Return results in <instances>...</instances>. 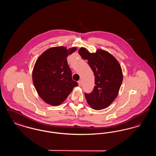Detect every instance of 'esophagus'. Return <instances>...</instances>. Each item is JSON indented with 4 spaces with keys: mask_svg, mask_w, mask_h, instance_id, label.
Instances as JSON below:
<instances>
[{
    "mask_svg": "<svg viewBox=\"0 0 156 156\" xmlns=\"http://www.w3.org/2000/svg\"><path fill=\"white\" fill-rule=\"evenodd\" d=\"M78 85H79V86H81L82 84L81 80H80V81H78Z\"/></svg>",
    "mask_w": 156,
    "mask_h": 156,
    "instance_id": "1",
    "label": "esophagus"
}]
</instances>
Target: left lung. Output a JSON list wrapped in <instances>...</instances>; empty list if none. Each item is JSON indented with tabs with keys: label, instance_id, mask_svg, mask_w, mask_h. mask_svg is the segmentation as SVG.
<instances>
[{
	"label": "left lung",
	"instance_id": "obj_1",
	"mask_svg": "<svg viewBox=\"0 0 156 156\" xmlns=\"http://www.w3.org/2000/svg\"><path fill=\"white\" fill-rule=\"evenodd\" d=\"M78 53L83 59L88 61L95 76L94 90L90 94H85L88 104L95 110L108 107L118 96L123 81L119 62L109 52L101 49L90 53L81 47Z\"/></svg>",
	"mask_w": 156,
	"mask_h": 156
}]
</instances>
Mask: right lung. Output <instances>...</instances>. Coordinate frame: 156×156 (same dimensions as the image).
Masks as SVG:
<instances>
[{
	"label": "right lung",
	"instance_id": "1",
	"mask_svg": "<svg viewBox=\"0 0 156 156\" xmlns=\"http://www.w3.org/2000/svg\"><path fill=\"white\" fill-rule=\"evenodd\" d=\"M63 46L48 48L37 59L32 73L34 86L40 97L52 106L62 104L78 83L73 80L67 63L68 55L76 50Z\"/></svg>",
	"mask_w": 156,
	"mask_h": 156
}]
</instances>
